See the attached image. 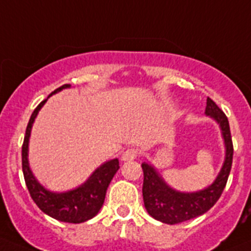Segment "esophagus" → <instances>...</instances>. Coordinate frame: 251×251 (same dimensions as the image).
<instances>
[{
	"mask_svg": "<svg viewBox=\"0 0 251 251\" xmlns=\"http://www.w3.org/2000/svg\"><path fill=\"white\" fill-rule=\"evenodd\" d=\"M138 156V151L135 149H127L126 151H124L122 153V161H131L134 159H137Z\"/></svg>",
	"mask_w": 251,
	"mask_h": 251,
	"instance_id": "1",
	"label": "esophagus"
}]
</instances>
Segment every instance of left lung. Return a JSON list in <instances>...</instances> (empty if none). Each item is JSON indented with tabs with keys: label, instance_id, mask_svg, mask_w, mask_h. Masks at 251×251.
Here are the masks:
<instances>
[{
	"label": "left lung",
	"instance_id": "1",
	"mask_svg": "<svg viewBox=\"0 0 251 251\" xmlns=\"http://www.w3.org/2000/svg\"><path fill=\"white\" fill-rule=\"evenodd\" d=\"M206 114L215 118L222 127L226 142V161L215 182L204 190L197 193H179L173 190L161 179L151 165L142 164L143 169V201L145 207L153 219L165 224H178L190 219L201 216L218 202L229 177L232 160H233V142L230 135L229 122L226 113L215 101L207 98Z\"/></svg>",
	"mask_w": 251,
	"mask_h": 251
}]
</instances>
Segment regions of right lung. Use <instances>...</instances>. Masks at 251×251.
Segmentation results:
<instances>
[{"label": "right lung", "mask_w": 251, "mask_h": 251, "mask_svg": "<svg viewBox=\"0 0 251 251\" xmlns=\"http://www.w3.org/2000/svg\"><path fill=\"white\" fill-rule=\"evenodd\" d=\"M68 87H70V84H64V86L58 87L49 96H52L53 94H56L62 88H68ZM48 98L43 100L35 108L33 113L31 114V118H29L27 129H25V141L22 146V169H23L25 185H27V189H28L29 195L33 199V202L36 203L37 207L44 214L49 215L50 218L57 219L60 222L73 223V224L84 223L94 218L95 215H98L101 208L104 199H105L106 189L109 186L116 172L120 169V163L117 159L106 161L105 164H102L92 173V176L82 186L76 187L74 190L66 191V193H52L41 186L29 169L27 155H28V139L29 134H31V127H32V124L39 110L44 105V102L48 100Z\"/></svg>", "instance_id": "add662e5"}]
</instances>
